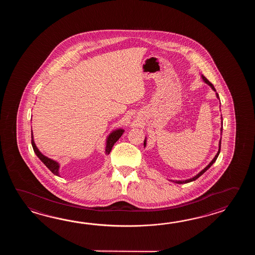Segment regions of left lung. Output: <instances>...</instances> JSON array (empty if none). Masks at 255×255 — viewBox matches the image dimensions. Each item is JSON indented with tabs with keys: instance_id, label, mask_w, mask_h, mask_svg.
I'll return each mask as SVG.
<instances>
[{
	"instance_id": "obj_1",
	"label": "left lung",
	"mask_w": 255,
	"mask_h": 255,
	"mask_svg": "<svg viewBox=\"0 0 255 255\" xmlns=\"http://www.w3.org/2000/svg\"><path fill=\"white\" fill-rule=\"evenodd\" d=\"M202 76V79L204 80V82H205L206 84H208L209 86H211V87H212V89H213L214 91H216V90H215V88H214V87H213V85H212V83L209 81V80L207 79L205 76ZM216 96L217 98H219V95H218V93H217ZM221 131H222V128H221ZM221 144H222V138H221V140H220V144H219V150H218V152H217L216 156H215V157H214V158L212 159V162L210 163V164H209V165H208L206 168H204V169H202V170H201L200 173L198 174V175H196L195 177H193V178H191V179H186V180H176V181H174V182H176V183H178V184H182V183H189V182H190V181H193V180H195V179H198V178H200L201 175L204 173V172L206 171L208 168H211V167H212V164H213V163L216 161L217 157H218V156H219V154H220V152H221ZM144 145H146V140L144 141Z\"/></svg>"
}]
</instances>
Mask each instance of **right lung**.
Listing matches in <instances>:
<instances>
[{"instance_id":"right-lung-1","label":"right lung","mask_w":255,"mask_h":255,"mask_svg":"<svg viewBox=\"0 0 255 255\" xmlns=\"http://www.w3.org/2000/svg\"><path fill=\"white\" fill-rule=\"evenodd\" d=\"M123 132H124V130L123 129H118L114 131V132H112V133L109 135V137H108V140H107V146H106V153H107V154L110 153L112 147L114 146L115 143L120 139V137L122 135V134H123ZM32 146H33V151L36 154V156L43 161V164H44L54 175L59 176V173H58L59 164L57 162H55L53 159H51V158H49V157L43 156V154L39 151L38 148L36 147L35 144H34V141H33V133H32Z\"/></svg>"}]
</instances>
